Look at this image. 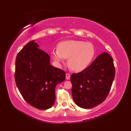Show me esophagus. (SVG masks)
Instances as JSON below:
<instances>
[{
    "label": "esophagus",
    "instance_id": "esophagus-1",
    "mask_svg": "<svg viewBox=\"0 0 131 131\" xmlns=\"http://www.w3.org/2000/svg\"><path fill=\"white\" fill-rule=\"evenodd\" d=\"M66 79L67 80L70 79V75L68 73L66 74Z\"/></svg>",
    "mask_w": 131,
    "mask_h": 131
}]
</instances>
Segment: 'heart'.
Masks as SVG:
<instances>
[{"instance_id": "b5f03b06", "label": "heart", "mask_w": 131, "mask_h": 131, "mask_svg": "<svg viewBox=\"0 0 131 131\" xmlns=\"http://www.w3.org/2000/svg\"><path fill=\"white\" fill-rule=\"evenodd\" d=\"M52 56L58 63L68 58V65L71 70L80 71L87 68L95 55L94 46L91 43L80 40H67L52 50Z\"/></svg>"}]
</instances>
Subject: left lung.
Returning a JSON list of instances; mask_svg holds the SVG:
<instances>
[{
	"instance_id": "left-lung-1",
	"label": "left lung",
	"mask_w": 131,
	"mask_h": 131,
	"mask_svg": "<svg viewBox=\"0 0 131 131\" xmlns=\"http://www.w3.org/2000/svg\"><path fill=\"white\" fill-rule=\"evenodd\" d=\"M114 77L113 58L107 53H102L84 70L71 75L74 102L83 108L100 104L109 93Z\"/></svg>"
}]
</instances>
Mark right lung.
Masks as SVG:
<instances>
[{
	"mask_svg": "<svg viewBox=\"0 0 131 131\" xmlns=\"http://www.w3.org/2000/svg\"><path fill=\"white\" fill-rule=\"evenodd\" d=\"M30 41L17 55L15 78L25 100L38 109L51 108L56 85L65 79V72L51 65L48 54Z\"/></svg>",
	"mask_w": 131,
	"mask_h": 131,
	"instance_id": "1",
	"label": "right lung"
}]
</instances>
